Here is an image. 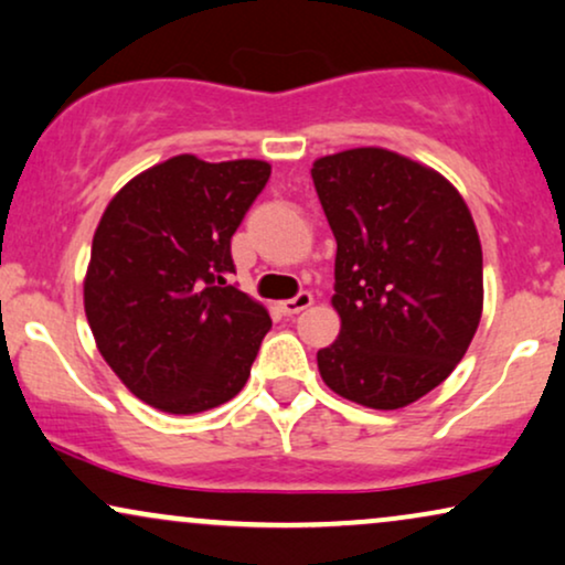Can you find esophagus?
Here are the masks:
<instances>
[{
  "label": "esophagus",
  "instance_id": "1",
  "mask_svg": "<svg viewBox=\"0 0 565 565\" xmlns=\"http://www.w3.org/2000/svg\"><path fill=\"white\" fill-rule=\"evenodd\" d=\"M310 305H312V295H310V291H299L297 297L287 299V302H281L278 307H281L284 316H297V312L307 310V307H310Z\"/></svg>",
  "mask_w": 565,
  "mask_h": 565
}]
</instances>
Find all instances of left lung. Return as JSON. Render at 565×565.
Returning a JSON list of instances; mask_svg holds the SVG:
<instances>
[{
  "label": "left lung",
  "instance_id": "left-lung-1",
  "mask_svg": "<svg viewBox=\"0 0 565 565\" xmlns=\"http://www.w3.org/2000/svg\"><path fill=\"white\" fill-rule=\"evenodd\" d=\"M335 237L339 339L318 352L333 394L402 409L440 385L482 318V247L446 177L385 148L312 163Z\"/></svg>",
  "mask_w": 565,
  "mask_h": 565
}]
</instances>
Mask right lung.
Listing matches in <instances>:
<instances>
[{"label":"right lung","mask_w":565,"mask_h":565,"mask_svg":"<svg viewBox=\"0 0 565 565\" xmlns=\"http://www.w3.org/2000/svg\"><path fill=\"white\" fill-rule=\"evenodd\" d=\"M266 161L182 153L125 184L93 234L83 284L98 352L140 402L198 414L247 383L270 316L232 287V234Z\"/></svg>","instance_id":"right-lung-1"}]
</instances>
